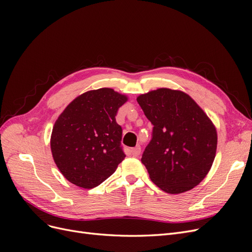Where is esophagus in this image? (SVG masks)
Masks as SVG:
<instances>
[{
	"label": "esophagus",
	"instance_id": "obj_1",
	"mask_svg": "<svg viewBox=\"0 0 252 252\" xmlns=\"http://www.w3.org/2000/svg\"><path fill=\"white\" fill-rule=\"evenodd\" d=\"M141 154V146H135L134 148L131 149V155L133 157H139Z\"/></svg>",
	"mask_w": 252,
	"mask_h": 252
}]
</instances>
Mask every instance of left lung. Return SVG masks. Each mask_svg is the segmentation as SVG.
<instances>
[{"label": "left lung", "mask_w": 252, "mask_h": 252, "mask_svg": "<svg viewBox=\"0 0 252 252\" xmlns=\"http://www.w3.org/2000/svg\"><path fill=\"white\" fill-rule=\"evenodd\" d=\"M154 125L142 163L150 180L170 194L192 189L205 179L216 158L215 124L182 90L158 88L136 97Z\"/></svg>", "instance_id": "1"}]
</instances>
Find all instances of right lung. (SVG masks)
<instances>
[{"label": "right lung", "mask_w": 252, "mask_h": 252, "mask_svg": "<svg viewBox=\"0 0 252 252\" xmlns=\"http://www.w3.org/2000/svg\"><path fill=\"white\" fill-rule=\"evenodd\" d=\"M128 101L112 88L89 90L66 106L50 136L53 161L75 186L96 187L125 158L118 109Z\"/></svg>", "instance_id": "right-lung-1"}]
</instances>
